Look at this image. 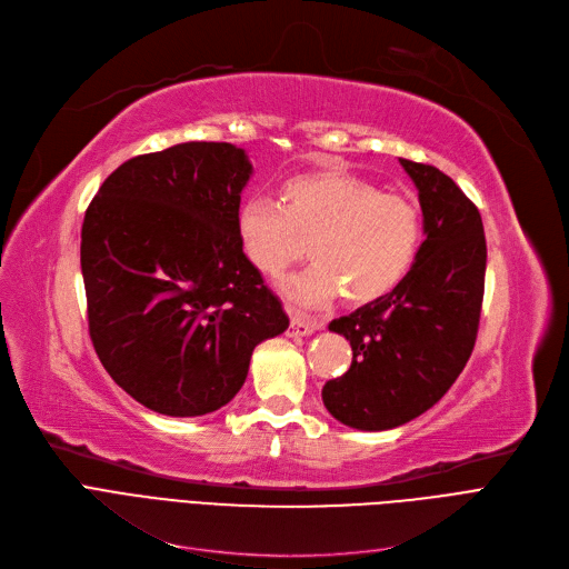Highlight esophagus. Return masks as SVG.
I'll return each instance as SVG.
<instances>
[{"instance_id": "obj_1", "label": "esophagus", "mask_w": 569, "mask_h": 569, "mask_svg": "<svg viewBox=\"0 0 569 569\" xmlns=\"http://www.w3.org/2000/svg\"><path fill=\"white\" fill-rule=\"evenodd\" d=\"M321 328V323L317 321H308L303 317L298 315H291V323H289V338H306V336H312V332Z\"/></svg>"}]
</instances>
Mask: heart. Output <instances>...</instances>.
I'll return each instance as SVG.
<instances>
[{"label":"heart","instance_id":"obj_1","mask_svg":"<svg viewBox=\"0 0 569 569\" xmlns=\"http://www.w3.org/2000/svg\"><path fill=\"white\" fill-rule=\"evenodd\" d=\"M284 207L252 197L237 229L246 259L261 276L280 278L312 243L315 266L284 282L303 308H323L345 293L365 306L405 280L418 254L422 216L409 194L386 192L347 170L298 174L282 186Z\"/></svg>","mask_w":569,"mask_h":569}]
</instances>
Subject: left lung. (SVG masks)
<instances>
[{
  "label": "left lung",
  "mask_w": 569,
  "mask_h": 569,
  "mask_svg": "<svg viewBox=\"0 0 569 569\" xmlns=\"http://www.w3.org/2000/svg\"><path fill=\"white\" fill-rule=\"evenodd\" d=\"M399 162L418 188L425 241L390 293L328 323L353 360L326 381L321 399L332 418L362 431L405 425L450 390L476 347L485 296L480 211L433 164Z\"/></svg>",
  "instance_id": "obj_1"
}]
</instances>
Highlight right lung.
I'll return each instance as SVG.
<instances>
[{"label": "right lung", "instance_id": "1", "mask_svg": "<svg viewBox=\"0 0 569 569\" xmlns=\"http://www.w3.org/2000/svg\"><path fill=\"white\" fill-rule=\"evenodd\" d=\"M250 174L239 147L183 142L119 164L84 213L93 349L156 413L218 411L246 383L254 347L289 326L239 241Z\"/></svg>", "mask_w": 569, "mask_h": 569}]
</instances>
